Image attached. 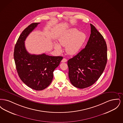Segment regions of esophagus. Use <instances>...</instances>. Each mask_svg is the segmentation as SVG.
<instances>
[{
	"instance_id": "34e87169",
	"label": "esophagus",
	"mask_w": 123,
	"mask_h": 123,
	"mask_svg": "<svg viewBox=\"0 0 123 123\" xmlns=\"http://www.w3.org/2000/svg\"><path fill=\"white\" fill-rule=\"evenodd\" d=\"M61 62H67V59H65V58H64V59H63L62 60V61H61Z\"/></svg>"
}]
</instances>
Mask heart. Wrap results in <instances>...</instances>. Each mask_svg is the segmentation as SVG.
Wrapping results in <instances>:
<instances>
[{
    "label": "heart",
    "instance_id": "obj_1",
    "mask_svg": "<svg viewBox=\"0 0 123 123\" xmlns=\"http://www.w3.org/2000/svg\"><path fill=\"white\" fill-rule=\"evenodd\" d=\"M86 39V35L78 32L76 29H71L60 37L59 43L60 46L65 47V51L70 55H76L79 52ZM54 48L58 52L62 51L61 47L57 43H55Z\"/></svg>",
    "mask_w": 123,
    "mask_h": 123
}]
</instances>
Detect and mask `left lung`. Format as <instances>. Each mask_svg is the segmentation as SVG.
I'll list each match as a JSON object with an SVG mask.
<instances>
[{
	"label": "left lung",
	"mask_w": 123,
	"mask_h": 123,
	"mask_svg": "<svg viewBox=\"0 0 123 123\" xmlns=\"http://www.w3.org/2000/svg\"><path fill=\"white\" fill-rule=\"evenodd\" d=\"M91 34L85 47L68 61L71 83L79 88H87L96 82L107 62V46L101 34L90 24Z\"/></svg>",
	"instance_id": "1"
}]
</instances>
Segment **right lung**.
Instances as JSON below:
<instances>
[{
	"label": "right lung",
	"instance_id": "right-lung-1",
	"mask_svg": "<svg viewBox=\"0 0 123 123\" xmlns=\"http://www.w3.org/2000/svg\"><path fill=\"white\" fill-rule=\"evenodd\" d=\"M39 23H33L22 32L16 44L14 59L18 76L27 86L35 90H42L52 82L53 72L63 59L45 53L31 54L25 47L24 41Z\"/></svg>",
	"mask_w": 123,
	"mask_h": 123
}]
</instances>
